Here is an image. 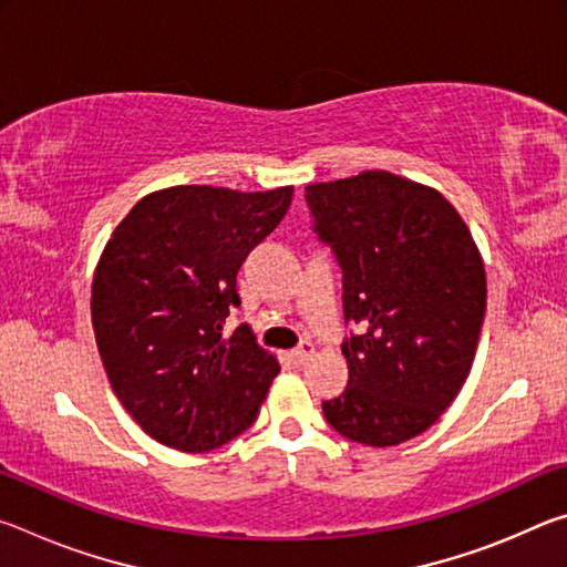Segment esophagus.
I'll return each mask as SVG.
<instances>
[{
    "mask_svg": "<svg viewBox=\"0 0 567 567\" xmlns=\"http://www.w3.org/2000/svg\"><path fill=\"white\" fill-rule=\"evenodd\" d=\"M315 354V344L310 340H302L297 348L290 352V358L297 362V364H305L307 360H310Z\"/></svg>",
    "mask_w": 567,
    "mask_h": 567,
    "instance_id": "obj_1",
    "label": "esophagus"
}]
</instances>
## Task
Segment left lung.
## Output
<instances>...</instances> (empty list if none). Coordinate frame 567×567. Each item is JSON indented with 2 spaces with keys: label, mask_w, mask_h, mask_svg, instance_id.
Segmentation results:
<instances>
[{
  "label": "left lung",
  "mask_w": 567,
  "mask_h": 567,
  "mask_svg": "<svg viewBox=\"0 0 567 567\" xmlns=\"http://www.w3.org/2000/svg\"><path fill=\"white\" fill-rule=\"evenodd\" d=\"M312 229L342 270L350 380L324 420L352 443L400 445L437 422L475 360L485 267L437 189L370 169L307 185Z\"/></svg>",
  "instance_id": "1"
}]
</instances>
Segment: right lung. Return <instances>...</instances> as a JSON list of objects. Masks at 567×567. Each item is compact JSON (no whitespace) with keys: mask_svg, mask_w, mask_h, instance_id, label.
Here are the masks:
<instances>
[{"mask_svg":"<svg viewBox=\"0 0 567 567\" xmlns=\"http://www.w3.org/2000/svg\"><path fill=\"white\" fill-rule=\"evenodd\" d=\"M290 203L292 187L179 185L142 197L112 233L92 328L114 395L157 443L209 453L257 420L280 362L247 324H223L239 265Z\"/></svg>","mask_w":567,"mask_h":567,"instance_id":"1","label":"right lung"}]
</instances>
